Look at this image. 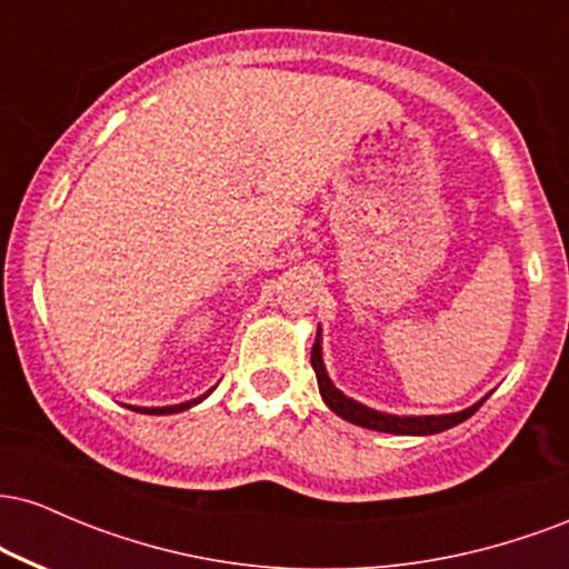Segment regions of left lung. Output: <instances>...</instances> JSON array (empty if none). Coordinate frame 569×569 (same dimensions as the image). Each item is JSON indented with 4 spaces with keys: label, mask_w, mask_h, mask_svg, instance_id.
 <instances>
[{
    "label": "left lung",
    "mask_w": 569,
    "mask_h": 569,
    "mask_svg": "<svg viewBox=\"0 0 569 569\" xmlns=\"http://www.w3.org/2000/svg\"><path fill=\"white\" fill-rule=\"evenodd\" d=\"M321 326H318L316 335V345H312V356L310 363L316 369L318 377V390H321V398L326 401L335 415L342 417V420L352 422V426H361L369 430H380V433H396V436H433L441 433V430H449L455 426H460L462 420L473 415L481 403L487 401V396L481 401H476L473 407L462 409V411H452V415H388V411H377L363 407V403L352 401L350 396H345L342 390L335 388V382L329 380V371L323 367V348H321Z\"/></svg>",
    "instance_id": "8db88e82"
}]
</instances>
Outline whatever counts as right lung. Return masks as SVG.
Wrapping results in <instances>:
<instances>
[{"label":"right lung","mask_w":569,"mask_h":569,"mask_svg":"<svg viewBox=\"0 0 569 569\" xmlns=\"http://www.w3.org/2000/svg\"><path fill=\"white\" fill-rule=\"evenodd\" d=\"M213 390V388H211ZM211 390H208L206 396H198L192 398V401H184V403H173V407H130L133 411H141V415H176V411H184L189 407H194V403H200L202 398L211 396Z\"/></svg>","instance_id":"right-lung-1"}]
</instances>
